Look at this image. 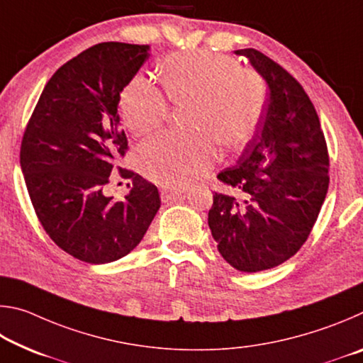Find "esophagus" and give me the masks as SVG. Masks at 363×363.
I'll use <instances>...</instances> for the list:
<instances>
[{"label":"esophagus","instance_id":"esophagus-1","mask_svg":"<svg viewBox=\"0 0 363 363\" xmlns=\"http://www.w3.org/2000/svg\"><path fill=\"white\" fill-rule=\"evenodd\" d=\"M181 194L182 190H177V189H162V192H160L163 201H173L176 199H179Z\"/></svg>","mask_w":363,"mask_h":363}]
</instances>
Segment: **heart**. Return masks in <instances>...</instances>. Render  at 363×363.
Returning a JSON list of instances; mask_svg holds the SVG:
<instances>
[{
  "instance_id": "heart-1",
  "label": "heart",
  "mask_w": 363,
  "mask_h": 363,
  "mask_svg": "<svg viewBox=\"0 0 363 363\" xmlns=\"http://www.w3.org/2000/svg\"><path fill=\"white\" fill-rule=\"evenodd\" d=\"M163 91L174 107H190L186 138L160 134L140 145L138 163L149 179L182 187L203 176L216 158V143L238 147L253 136L266 107V83L225 54L177 52L158 65ZM120 112L128 131L145 136L157 131L169 113L162 91L149 78L134 75L120 94Z\"/></svg>"
}]
</instances>
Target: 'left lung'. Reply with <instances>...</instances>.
I'll use <instances>...</instances> for the list:
<instances>
[{
    "label": "left lung",
    "mask_w": 363,
    "mask_h": 363,
    "mask_svg": "<svg viewBox=\"0 0 363 363\" xmlns=\"http://www.w3.org/2000/svg\"><path fill=\"white\" fill-rule=\"evenodd\" d=\"M266 79L269 97L255 138L218 179L208 225L220 256L242 272L290 259L314 227L328 192L330 158L320 120L296 79L253 48L238 49Z\"/></svg>",
    "instance_id": "8db88e82"
}]
</instances>
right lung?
I'll list each match as a JSON object with an SVG mask.
<instances>
[{"instance_id": "obj_1", "label": "right lung", "mask_w": 363, "mask_h": 363, "mask_svg": "<svg viewBox=\"0 0 363 363\" xmlns=\"http://www.w3.org/2000/svg\"><path fill=\"white\" fill-rule=\"evenodd\" d=\"M149 49L108 41L78 54L46 83L23 133L21 168L36 216L79 261L106 264L131 253L162 205L152 182L120 167L130 194L120 201L104 194L128 150L120 93Z\"/></svg>"}]
</instances>
